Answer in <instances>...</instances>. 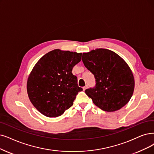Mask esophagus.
I'll return each instance as SVG.
<instances>
[{
  "mask_svg": "<svg viewBox=\"0 0 154 154\" xmlns=\"http://www.w3.org/2000/svg\"><path fill=\"white\" fill-rule=\"evenodd\" d=\"M87 88H88V86H87V85H86V86H85V87H84L83 88V90L85 91V90L86 89H87Z\"/></svg>",
  "mask_w": 154,
  "mask_h": 154,
  "instance_id": "34e87169",
  "label": "esophagus"
}]
</instances>
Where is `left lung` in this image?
<instances>
[{
	"instance_id": "left-lung-1",
	"label": "left lung",
	"mask_w": 154,
	"mask_h": 154,
	"mask_svg": "<svg viewBox=\"0 0 154 154\" xmlns=\"http://www.w3.org/2000/svg\"><path fill=\"white\" fill-rule=\"evenodd\" d=\"M82 61L95 79V87L85 90L95 105L104 111L114 112L130 101L134 91V77L119 55L98 48L83 54Z\"/></svg>"
}]
</instances>
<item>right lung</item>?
<instances>
[{"mask_svg":"<svg viewBox=\"0 0 154 154\" xmlns=\"http://www.w3.org/2000/svg\"><path fill=\"white\" fill-rule=\"evenodd\" d=\"M82 54L59 49L44 55L35 64L27 82L29 100L45 116L62 115L73 105L79 91L73 67L81 61Z\"/></svg>","mask_w":154,"mask_h":154,"instance_id":"right-lung-1","label":"right lung"}]
</instances>
